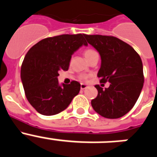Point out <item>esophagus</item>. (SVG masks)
I'll return each instance as SVG.
<instances>
[{
  "label": "esophagus",
  "mask_w": 157,
  "mask_h": 157,
  "mask_svg": "<svg viewBox=\"0 0 157 157\" xmlns=\"http://www.w3.org/2000/svg\"><path fill=\"white\" fill-rule=\"evenodd\" d=\"M87 88V86L86 84H83V83H81V90H85V89Z\"/></svg>",
  "instance_id": "obj_1"
}]
</instances>
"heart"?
<instances>
[{
    "label": "heart",
    "instance_id": "obj_1",
    "mask_svg": "<svg viewBox=\"0 0 157 157\" xmlns=\"http://www.w3.org/2000/svg\"><path fill=\"white\" fill-rule=\"evenodd\" d=\"M94 53H96V52L94 50H93V49H86V50L84 51V56L86 58V59H89V58L92 55H94ZM81 78L83 80H86V77L85 75H82Z\"/></svg>",
    "mask_w": 157,
    "mask_h": 157
}]
</instances>
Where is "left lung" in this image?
<instances>
[{
    "label": "left lung",
    "instance_id": "8db88e82",
    "mask_svg": "<svg viewBox=\"0 0 157 157\" xmlns=\"http://www.w3.org/2000/svg\"><path fill=\"white\" fill-rule=\"evenodd\" d=\"M89 44L99 52L101 82H110L103 90L99 85L97 98L91 101L96 112L108 119H118L131 110L144 84L142 61L133 47L113 36L84 34Z\"/></svg>",
    "mask_w": 157,
    "mask_h": 157
}]
</instances>
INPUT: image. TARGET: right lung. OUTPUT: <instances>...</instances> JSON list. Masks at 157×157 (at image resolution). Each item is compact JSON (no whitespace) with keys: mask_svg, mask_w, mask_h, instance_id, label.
<instances>
[{"mask_svg":"<svg viewBox=\"0 0 157 157\" xmlns=\"http://www.w3.org/2000/svg\"><path fill=\"white\" fill-rule=\"evenodd\" d=\"M82 45L84 34H62L44 38L29 49L21 67L25 95L32 107L44 116H53L67 108L79 93L77 81L62 86L59 71L68 70L71 55Z\"/></svg>","mask_w":157,"mask_h":157,"instance_id":"obj_1","label":"right lung"}]
</instances>
